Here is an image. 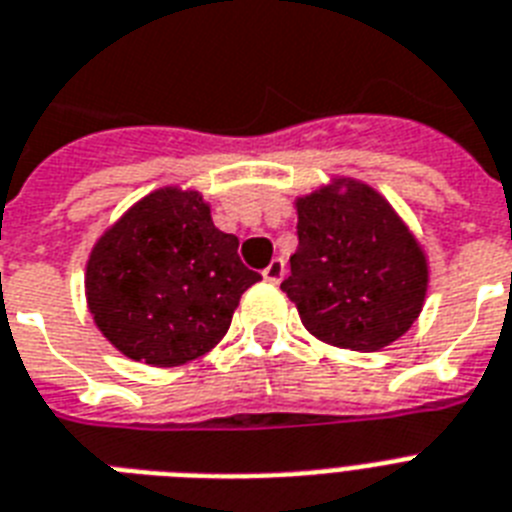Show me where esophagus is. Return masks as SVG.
I'll list each match as a JSON object with an SVG mask.
<instances>
[{
	"label": "esophagus",
	"mask_w": 512,
	"mask_h": 512,
	"mask_svg": "<svg viewBox=\"0 0 512 512\" xmlns=\"http://www.w3.org/2000/svg\"><path fill=\"white\" fill-rule=\"evenodd\" d=\"M286 276V265L281 257H273L268 263V268L263 270V278L268 281V284H281V278Z\"/></svg>",
	"instance_id": "1"
}]
</instances>
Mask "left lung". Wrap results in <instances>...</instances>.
I'll return each mask as SVG.
<instances>
[{"label": "left lung", "instance_id": "1", "mask_svg": "<svg viewBox=\"0 0 512 512\" xmlns=\"http://www.w3.org/2000/svg\"><path fill=\"white\" fill-rule=\"evenodd\" d=\"M299 247L281 289L331 347L376 352L421 315L429 260L400 213L365 181L334 176L294 199Z\"/></svg>", "mask_w": 512, "mask_h": 512}]
</instances>
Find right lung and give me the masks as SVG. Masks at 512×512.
Instances as JSON below:
<instances>
[{"mask_svg": "<svg viewBox=\"0 0 512 512\" xmlns=\"http://www.w3.org/2000/svg\"><path fill=\"white\" fill-rule=\"evenodd\" d=\"M215 228L197 189L162 186L131 205L86 260V305L107 342L136 363L173 368L226 336L260 273Z\"/></svg>", "mask_w": 512, "mask_h": 512, "instance_id": "obj_1", "label": "right lung"}]
</instances>
